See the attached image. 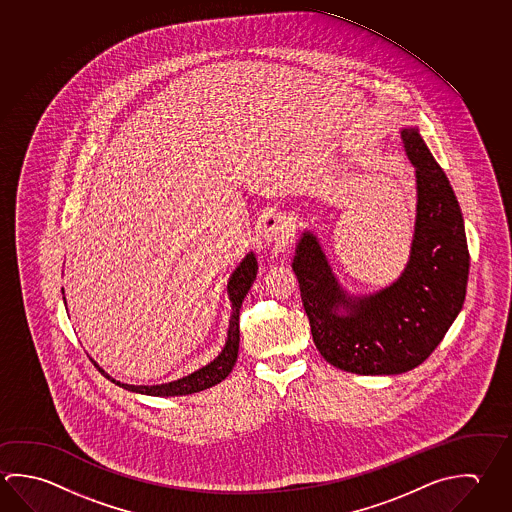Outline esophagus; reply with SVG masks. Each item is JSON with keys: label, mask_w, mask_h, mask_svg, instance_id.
Instances as JSON below:
<instances>
[{"label": "esophagus", "mask_w": 512, "mask_h": 512, "mask_svg": "<svg viewBox=\"0 0 512 512\" xmlns=\"http://www.w3.org/2000/svg\"><path fill=\"white\" fill-rule=\"evenodd\" d=\"M260 234L268 244L286 246L295 235V225H293L291 217L284 212L269 210L268 214L260 221Z\"/></svg>", "instance_id": "1"}]
</instances>
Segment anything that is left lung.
<instances>
[{"instance_id":"left-lung-1","label":"left lung","mask_w":512,"mask_h":512,"mask_svg":"<svg viewBox=\"0 0 512 512\" xmlns=\"http://www.w3.org/2000/svg\"><path fill=\"white\" fill-rule=\"evenodd\" d=\"M401 144L415 169L417 205L399 278L374 293H350L311 230L300 235L291 264L316 349L359 376H394L421 365L466 300L469 252L455 192L419 127H403Z\"/></svg>"}]
</instances>
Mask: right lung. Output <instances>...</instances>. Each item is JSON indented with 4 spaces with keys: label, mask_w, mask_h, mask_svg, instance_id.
Returning a JSON list of instances; mask_svg holds the SVG:
<instances>
[{
    "label": "right lung",
    "mask_w": 512,
    "mask_h": 512,
    "mask_svg": "<svg viewBox=\"0 0 512 512\" xmlns=\"http://www.w3.org/2000/svg\"><path fill=\"white\" fill-rule=\"evenodd\" d=\"M257 259L255 253L250 252L241 264L234 269V273L230 275L228 280V298L232 302V316H230V325H228V336H226V343L223 350L219 352L217 358L212 359L208 365L199 368L196 372H192L189 376L180 377L171 383H162V385H127L122 381H117L109 376L104 368L99 367V363L95 359H91V363L99 368L100 374L108 377L109 381H113L115 385L126 388L129 392H136V394L154 395V397H174V395H189L207 390L210 386H216L221 383L223 379L228 377L232 372L235 361H237V354H239V309L243 305L244 296L248 295L250 287H252L253 280L257 277ZM64 298V296H63ZM64 305H66V298H64Z\"/></svg>",
    "instance_id": "1"
}]
</instances>
